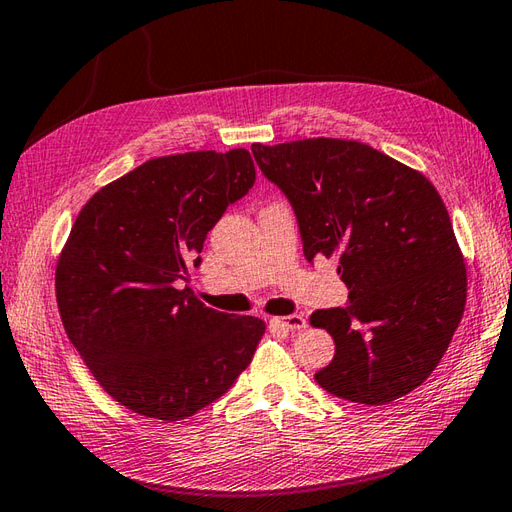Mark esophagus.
<instances>
[{
  "label": "esophagus",
  "instance_id": "1",
  "mask_svg": "<svg viewBox=\"0 0 512 512\" xmlns=\"http://www.w3.org/2000/svg\"><path fill=\"white\" fill-rule=\"evenodd\" d=\"M272 323L279 325L281 329H288V331H299L303 329L307 323L305 318L301 314H290V316H281V318H275Z\"/></svg>",
  "mask_w": 512,
  "mask_h": 512
}]
</instances>
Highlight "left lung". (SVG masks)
I'll list each match as a JSON object with an SVG mask.
<instances>
[{
    "label": "left lung",
    "instance_id": "8db88e82",
    "mask_svg": "<svg viewBox=\"0 0 512 512\" xmlns=\"http://www.w3.org/2000/svg\"><path fill=\"white\" fill-rule=\"evenodd\" d=\"M251 150L288 198L307 261L340 255L347 305L310 318L336 342L316 384L366 406L408 395L441 362L467 301L465 264L434 185L360 141Z\"/></svg>",
    "mask_w": 512,
    "mask_h": 512
}]
</instances>
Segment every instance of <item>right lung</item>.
I'll use <instances>...</instances> for the list:
<instances>
[{"label":"right lung","mask_w":512,"mask_h":512,"mask_svg":"<svg viewBox=\"0 0 512 512\" xmlns=\"http://www.w3.org/2000/svg\"><path fill=\"white\" fill-rule=\"evenodd\" d=\"M253 185L244 148L185 152L146 161L78 213L56 266L58 312L122 406L181 421L251 364L264 320L211 310L178 281H189L207 233Z\"/></svg>","instance_id":"add662e5"}]
</instances>
